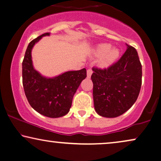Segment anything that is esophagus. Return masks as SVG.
Listing matches in <instances>:
<instances>
[{"label":"esophagus","mask_w":161,"mask_h":161,"mask_svg":"<svg viewBox=\"0 0 161 161\" xmlns=\"http://www.w3.org/2000/svg\"><path fill=\"white\" fill-rule=\"evenodd\" d=\"M92 74V70L91 69H89L87 71V78H90L91 77V75Z\"/></svg>","instance_id":"esophagus-1"}]
</instances>
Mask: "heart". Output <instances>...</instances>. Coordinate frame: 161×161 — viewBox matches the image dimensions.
Instances as JSON below:
<instances>
[{
	"label": "heart",
	"mask_w": 161,
	"mask_h": 161,
	"mask_svg": "<svg viewBox=\"0 0 161 161\" xmlns=\"http://www.w3.org/2000/svg\"><path fill=\"white\" fill-rule=\"evenodd\" d=\"M96 57H101L100 65L102 67H108L114 63L119 58V51L115 47H112L109 44H101L95 49Z\"/></svg>",
	"instance_id": "heart-1"
}]
</instances>
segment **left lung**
<instances>
[{"instance_id":"obj_1","label":"left lung","mask_w":161,"mask_h":161,"mask_svg":"<svg viewBox=\"0 0 161 161\" xmlns=\"http://www.w3.org/2000/svg\"><path fill=\"white\" fill-rule=\"evenodd\" d=\"M121 58L108 69L93 68L95 110L101 117L114 118L127 112L139 96L142 71L137 51L126 44Z\"/></svg>"}]
</instances>
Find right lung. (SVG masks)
I'll return each instance as SVG.
<instances>
[{"label":"right lung","instance_id":"1","mask_svg":"<svg viewBox=\"0 0 161 161\" xmlns=\"http://www.w3.org/2000/svg\"><path fill=\"white\" fill-rule=\"evenodd\" d=\"M46 33L28 44L22 62V84L26 98L33 109L50 118L63 117L69 113L73 97L83 80L87 77L85 69L69 71L46 77L34 69L31 52L36 43Z\"/></svg>","mask_w":161,"mask_h":161}]
</instances>
